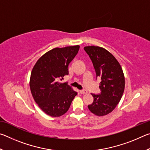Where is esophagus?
<instances>
[{
	"instance_id": "obj_1",
	"label": "esophagus",
	"mask_w": 150,
	"mask_h": 150,
	"mask_svg": "<svg viewBox=\"0 0 150 150\" xmlns=\"http://www.w3.org/2000/svg\"><path fill=\"white\" fill-rule=\"evenodd\" d=\"M79 93L81 94V95H84V94L87 93V91H85V90H80Z\"/></svg>"
}]
</instances>
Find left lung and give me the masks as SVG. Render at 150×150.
I'll return each mask as SVG.
<instances>
[{
	"instance_id": "obj_1",
	"label": "left lung",
	"mask_w": 150,
	"mask_h": 150,
	"mask_svg": "<svg viewBox=\"0 0 150 150\" xmlns=\"http://www.w3.org/2000/svg\"><path fill=\"white\" fill-rule=\"evenodd\" d=\"M84 50L92 61L96 78L101 79L100 93H91L94 100L88 108L94 115L105 116L116 108L122 96L125 87L123 71L114 55L105 48L92 45Z\"/></svg>"
}]
</instances>
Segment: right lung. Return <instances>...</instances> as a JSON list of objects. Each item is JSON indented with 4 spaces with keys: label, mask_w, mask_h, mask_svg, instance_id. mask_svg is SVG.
Instances as JSON below:
<instances>
[{
    "label": "right lung",
    "mask_w": 150,
    "mask_h": 150,
    "mask_svg": "<svg viewBox=\"0 0 150 150\" xmlns=\"http://www.w3.org/2000/svg\"><path fill=\"white\" fill-rule=\"evenodd\" d=\"M79 45L56 47L45 53L33 67L30 87L33 98L46 115L59 117L69 110L76 91L59 80L69 74V65L79 50Z\"/></svg>",
    "instance_id": "add662e5"
}]
</instances>
